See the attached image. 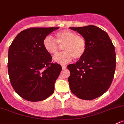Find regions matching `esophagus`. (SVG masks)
<instances>
[{
    "mask_svg": "<svg viewBox=\"0 0 124 124\" xmlns=\"http://www.w3.org/2000/svg\"><path fill=\"white\" fill-rule=\"evenodd\" d=\"M62 69H63V70H64V69H65L66 68V66H65V65H62Z\"/></svg>",
    "mask_w": 124,
    "mask_h": 124,
    "instance_id": "34e87169",
    "label": "esophagus"
}]
</instances>
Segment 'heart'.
I'll use <instances>...</instances> for the list:
<instances>
[{
    "mask_svg": "<svg viewBox=\"0 0 124 124\" xmlns=\"http://www.w3.org/2000/svg\"><path fill=\"white\" fill-rule=\"evenodd\" d=\"M54 39L47 36L44 39L43 45L51 55H55L58 53L59 46L63 47L64 52L54 57V61L61 65L68 63L74 58L75 59L81 58L87 50L85 39L74 31L68 30L59 31L54 35Z\"/></svg>",
    "mask_w": 124,
    "mask_h": 124,
    "instance_id": "heart-1",
    "label": "heart"
}]
</instances>
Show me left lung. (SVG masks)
I'll return each instance as SVG.
<instances>
[{
  "instance_id": "left-lung-1",
  "label": "left lung",
  "mask_w": 124,
  "mask_h": 124,
  "mask_svg": "<svg viewBox=\"0 0 124 124\" xmlns=\"http://www.w3.org/2000/svg\"><path fill=\"white\" fill-rule=\"evenodd\" d=\"M87 41L84 55L68 65V78L72 93L79 99L93 100L109 89L116 66L115 47L108 34L94 25L70 27Z\"/></svg>"
}]
</instances>
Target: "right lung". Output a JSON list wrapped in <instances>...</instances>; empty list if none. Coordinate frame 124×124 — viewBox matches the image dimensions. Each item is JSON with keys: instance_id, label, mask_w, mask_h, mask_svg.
<instances>
[{"instance_id": "right-lung-1", "label": "right lung", "mask_w": 124, "mask_h": 124, "mask_svg": "<svg viewBox=\"0 0 124 124\" xmlns=\"http://www.w3.org/2000/svg\"><path fill=\"white\" fill-rule=\"evenodd\" d=\"M59 27L30 28L19 32L9 48L8 70L14 90L24 99L39 101L49 97L62 67L50 63L44 48L46 36Z\"/></svg>"}]
</instances>
